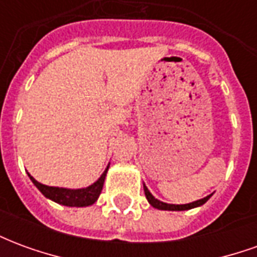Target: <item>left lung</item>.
I'll return each mask as SVG.
<instances>
[{
	"mask_svg": "<svg viewBox=\"0 0 257 257\" xmlns=\"http://www.w3.org/2000/svg\"><path fill=\"white\" fill-rule=\"evenodd\" d=\"M143 189H145V194H146V198L149 201V204L151 206H154L157 209H161V210H187V209H193V208H197V206H201V205H204L208 199L210 198V195L208 197H205L202 199H198V201H194V202H190V204H184V205H175V204H167V202H162L160 199H157L153 194L149 191V189L146 187L145 184H143Z\"/></svg>",
	"mask_w": 257,
	"mask_h": 257,
	"instance_id": "8db88e82",
	"label": "left lung"
}]
</instances>
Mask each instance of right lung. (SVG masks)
Here are the masks:
<instances>
[{
    "instance_id": "right-lung-1",
    "label": "right lung",
    "mask_w": 257,
    "mask_h": 257,
    "mask_svg": "<svg viewBox=\"0 0 257 257\" xmlns=\"http://www.w3.org/2000/svg\"><path fill=\"white\" fill-rule=\"evenodd\" d=\"M107 165L106 171L101 173V176L95 183L90 184L89 187H85V189H63V187H52V186H45V184L37 182L36 179L31 176L29 173V178L34 183L37 189L40 190L47 198L52 199L55 202H58L60 205H66V206H89V205L95 204L99 195L103 189V184H104V179H106L107 171H108Z\"/></svg>"
}]
</instances>
